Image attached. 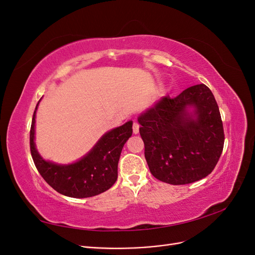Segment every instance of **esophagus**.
<instances>
[{
	"mask_svg": "<svg viewBox=\"0 0 255 255\" xmlns=\"http://www.w3.org/2000/svg\"><path fill=\"white\" fill-rule=\"evenodd\" d=\"M133 133L134 134L139 133V125H138L137 121L133 122Z\"/></svg>",
	"mask_w": 255,
	"mask_h": 255,
	"instance_id": "obj_1",
	"label": "esophagus"
}]
</instances>
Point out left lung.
I'll use <instances>...</instances> for the list:
<instances>
[{"instance_id":"1","label":"left lung","mask_w":255,"mask_h":255,"mask_svg":"<svg viewBox=\"0 0 255 255\" xmlns=\"http://www.w3.org/2000/svg\"><path fill=\"white\" fill-rule=\"evenodd\" d=\"M190 106L194 114L187 112ZM138 122L145 160L157 180L172 185L194 183L217 165L225 132L218 104L206 85H195L175 98H161Z\"/></svg>"}]
</instances>
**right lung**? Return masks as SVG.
<instances>
[{
  "label": "right lung",
  "mask_w": 255,
  "mask_h": 255,
  "mask_svg": "<svg viewBox=\"0 0 255 255\" xmlns=\"http://www.w3.org/2000/svg\"><path fill=\"white\" fill-rule=\"evenodd\" d=\"M29 132L30 154L41 176L61 195L72 198H89L110 189L118 177V161L123 145L133 133V122L106 133L86 156L71 165H56L45 161L38 154L35 142V114Z\"/></svg>",
  "instance_id": "1"
}]
</instances>
